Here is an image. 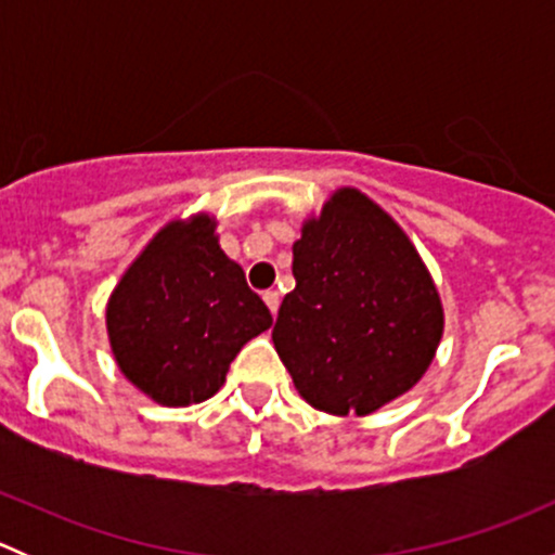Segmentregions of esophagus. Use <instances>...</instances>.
Returning a JSON list of instances; mask_svg holds the SVG:
<instances>
[{
	"label": "esophagus",
	"instance_id": "obj_1",
	"mask_svg": "<svg viewBox=\"0 0 555 555\" xmlns=\"http://www.w3.org/2000/svg\"><path fill=\"white\" fill-rule=\"evenodd\" d=\"M262 300H266L268 311H271L273 317H276V311H279V304H282V298H279V293H276V289H266V293H262Z\"/></svg>",
	"mask_w": 555,
	"mask_h": 555
}]
</instances>
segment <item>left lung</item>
<instances>
[{"label":"left lung","mask_w":555,"mask_h":555,"mask_svg":"<svg viewBox=\"0 0 555 555\" xmlns=\"http://www.w3.org/2000/svg\"><path fill=\"white\" fill-rule=\"evenodd\" d=\"M293 276L271 338L311 408L371 416L422 382L443 304L408 233L371 195L338 188L306 217Z\"/></svg>","instance_id":"left-lung-1"}]
</instances>
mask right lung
Instances as JSON below:
<instances>
[{
    "label": "right lung",
    "instance_id": "1",
    "mask_svg": "<svg viewBox=\"0 0 555 555\" xmlns=\"http://www.w3.org/2000/svg\"><path fill=\"white\" fill-rule=\"evenodd\" d=\"M273 324L244 268L222 251L217 217L166 222L106 300V335L122 376L166 408L209 400L251 338Z\"/></svg>",
    "mask_w": 555,
    "mask_h": 555
}]
</instances>
